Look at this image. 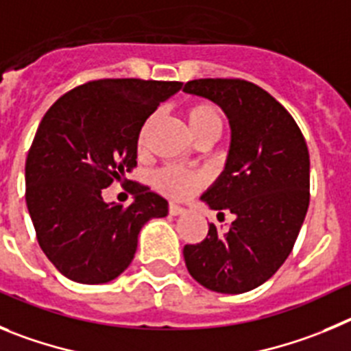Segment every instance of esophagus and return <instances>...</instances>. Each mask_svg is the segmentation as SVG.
Here are the masks:
<instances>
[{
    "instance_id": "esophagus-1",
    "label": "esophagus",
    "mask_w": 351,
    "mask_h": 351,
    "mask_svg": "<svg viewBox=\"0 0 351 351\" xmlns=\"http://www.w3.org/2000/svg\"><path fill=\"white\" fill-rule=\"evenodd\" d=\"M169 215H173V217H176V215H183L185 213V208L183 206H180V204H176V203H169Z\"/></svg>"
}]
</instances>
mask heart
Returning a JSON list of instances; mask_svg holds the SVG:
<instances>
[{
  "label": "heart",
  "instance_id": "obj_1",
  "mask_svg": "<svg viewBox=\"0 0 351 351\" xmlns=\"http://www.w3.org/2000/svg\"><path fill=\"white\" fill-rule=\"evenodd\" d=\"M187 117L189 128H191L194 138H197L199 134L210 131H222V113L213 103H208V101H199L194 103L187 108L185 112ZM148 124L143 125L140 136H138V145L143 147L145 141V132H147ZM206 183V176L203 173L197 171H189V169L178 168V166H164V168L157 169L154 173V185H156L157 191H160L162 194L169 195V197H187V195L194 194L195 191L203 187Z\"/></svg>",
  "mask_w": 351,
  "mask_h": 351
}]
</instances>
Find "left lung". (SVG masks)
Returning <instances> with one entry per match:
<instances>
[{
	"label": "left lung",
	"mask_w": 351,
	"mask_h": 351,
	"mask_svg": "<svg viewBox=\"0 0 351 351\" xmlns=\"http://www.w3.org/2000/svg\"><path fill=\"white\" fill-rule=\"evenodd\" d=\"M183 90L226 112L230 148L226 169L201 195L230 211L226 232L183 246L195 282L220 293H243L267 282L293 248L309 206V154L301 129L269 93L241 78H199Z\"/></svg>",
	"instance_id": "left-lung-1"
}]
</instances>
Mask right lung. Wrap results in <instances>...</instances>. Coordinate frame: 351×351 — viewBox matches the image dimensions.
Returning <instances> with one entry per match:
<instances>
[{
	"label": "right lung",
	"mask_w": 351,
	"mask_h": 351,
	"mask_svg": "<svg viewBox=\"0 0 351 351\" xmlns=\"http://www.w3.org/2000/svg\"><path fill=\"white\" fill-rule=\"evenodd\" d=\"M182 82L103 78L62 94L49 108L26 159V203L40 248L73 282L115 280L134 258L138 234L168 215V201L132 182L129 207L105 204L102 189L131 181L138 136Z\"/></svg>",
	"instance_id": "right-lung-1"
}]
</instances>
